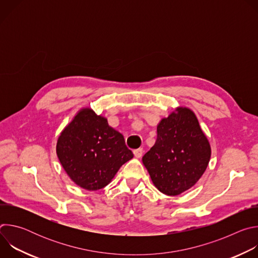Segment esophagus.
I'll return each instance as SVG.
<instances>
[{
  "label": "esophagus",
  "instance_id": "34e87169",
  "mask_svg": "<svg viewBox=\"0 0 258 258\" xmlns=\"http://www.w3.org/2000/svg\"><path fill=\"white\" fill-rule=\"evenodd\" d=\"M143 153H144L143 148H139V149L134 150V155H135L137 158H141V157L143 156Z\"/></svg>",
  "mask_w": 258,
  "mask_h": 258
}]
</instances>
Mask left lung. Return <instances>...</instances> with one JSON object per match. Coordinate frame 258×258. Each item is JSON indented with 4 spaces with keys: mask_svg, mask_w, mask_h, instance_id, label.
<instances>
[{
    "mask_svg": "<svg viewBox=\"0 0 258 258\" xmlns=\"http://www.w3.org/2000/svg\"><path fill=\"white\" fill-rule=\"evenodd\" d=\"M209 142L195 113L178 107L157 125V140L143 156L154 186L163 194L176 196L192 188L210 160Z\"/></svg>",
    "mask_w": 258,
    "mask_h": 258,
    "instance_id": "8db88e82",
    "label": "left lung"
}]
</instances>
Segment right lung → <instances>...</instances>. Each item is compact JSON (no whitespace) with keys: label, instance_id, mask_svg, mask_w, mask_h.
Wrapping results in <instances>:
<instances>
[{"label":"right lung","instance_id":"1","mask_svg":"<svg viewBox=\"0 0 258 258\" xmlns=\"http://www.w3.org/2000/svg\"><path fill=\"white\" fill-rule=\"evenodd\" d=\"M56 152L68 176L89 191L106 187L134 157L123 136L90 108L81 109L62 131Z\"/></svg>","mask_w":258,"mask_h":258}]
</instances>
